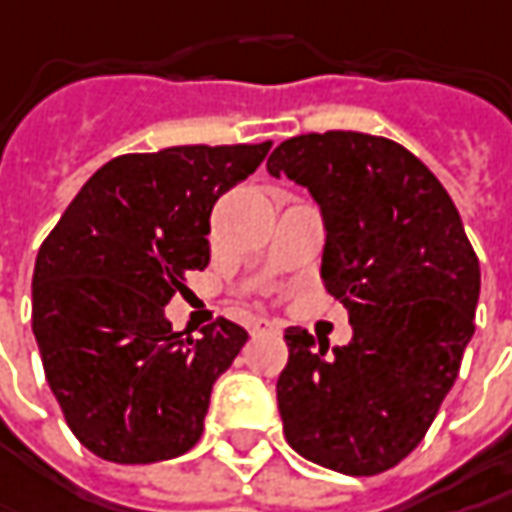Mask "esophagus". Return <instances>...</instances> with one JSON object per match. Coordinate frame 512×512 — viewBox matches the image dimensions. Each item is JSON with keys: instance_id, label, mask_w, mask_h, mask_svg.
Instances as JSON below:
<instances>
[{"instance_id": "esophagus-1", "label": "esophagus", "mask_w": 512, "mask_h": 512, "mask_svg": "<svg viewBox=\"0 0 512 512\" xmlns=\"http://www.w3.org/2000/svg\"><path fill=\"white\" fill-rule=\"evenodd\" d=\"M249 332L252 335H275V332H280V323L275 318H252Z\"/></svg>"}]
</instances>
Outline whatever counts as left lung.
I'll return each mask as SVG.
<instances>
[{
    "mask_svg": "<svg viewBox=\"0 0 512 512\" xmlns=\"http://www.w3.org/2000/svg\"><path fill=\"white\" fill-rule=\"evenodd\" d=\"M321 206V278L352 341L289 326L278 410L289 447L346 476H378L421 444L476 332L478 257L456 203L404 145L361 131L300 134L269 157Z\"/></svg>",
    "mask_w": 512,
    "mask_h": 512,
    "instance_id": "1",
    "label": "left lung"
}]
</instances>
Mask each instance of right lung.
Wrapping results in <instances>:
<instances>
[{
	"label": "right lung",
	"instance_id": "add662e5",
	"mask_svg": "<svg viewBox=\"0 0 512 512\" xmlns=\"http://www.w3.org/2000/svg\"><path fill=\"white\" fill-rule=\"evenodd\" d=\"M269 148L174 145L114 157L39 246L36 346L71 433L94 456L151 464L200 441L214 381L249 335L220 318L203 338H183L166 303L186 292V272L209 266L217 197Z\"/></svg>",
	"mask_w": 512,
	"mask_h": 512
}]
</instances>
